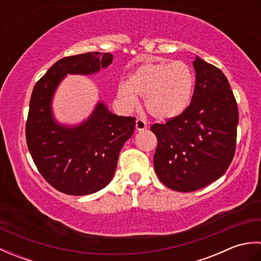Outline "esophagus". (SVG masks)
<instances>
[{
    "instance_id": "1",
    "label": "esophagus",
    "mask_w": 261,
    "mask_h": 261,
    "mask_svg": "<svg viewBox=\"0 0 261 261\" xmlns=\"http://www.w3.org/2000/svg\"><path fill=\"white\" fill-rule=\"evenodd\" d=\"M147 129V123L142 119L136 120V130L137 131H143Z\"/></svg>"
}]
</instances>
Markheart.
I'll return each instance as SVG.
<instances>
[{
	"label": "heart",
	"mask_w": 261,
	"mask_h": 261,
	"mask_svg": "<svg viewBox=\"0 0 261 261\" xmlns=\"http://www.w3.org/2000/svg\"><path fill=\"white\" fill-rule=\"evenodd\" d=\"M195 74L181 60L147 62L132 71L126 84H120L116 95L125 109L143 97L147 112L159 121L173 120L187 110L195 90Z\"/></svg>",
	"instance_id": "b5f03b06"
}]
</instances>
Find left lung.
I'll return each mask as SVG.
<instances>
[{
	"mask_svg": "<svg viewBox=\"0 0 261 261\" xmlns=\"http://www.w3.org/2000/svg\"><path fill=\"white\" fill-rule=\"evenodd\" d=\"M190 107L166 123L151 125L158 146L153 156L160 181L177 192H194L219 179L236 151L238 105L225 75L199 57Z\"/></svg>",
	"mask_w": 261,
	"mask_h": 261,
	"instance_id": "1",
	"label": "left lung"
}]
</instances>
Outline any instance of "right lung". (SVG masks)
<instances>
[{
	"label": "right lung",
	"mask_w": 261,
	"mask_h": 261,
	"mask_svg": "<svg viewBox=\"0 0 261 261\" xmlns=\"http://www.w3.org/2000/svg\"><path fill=\"white\" fill-rule=\"evenodd\" d=\"M109 53H86L55 63L33 87L25 125L27 145L43 178L68 195L96 193L112 180L119 153L135 131L136 119L118 116L99 101L77 125L60 124L53 98L66 76L93 75L107 68Z\"/></svg>",
	"instance_id": "right-lung-1"
}]
</instances>
